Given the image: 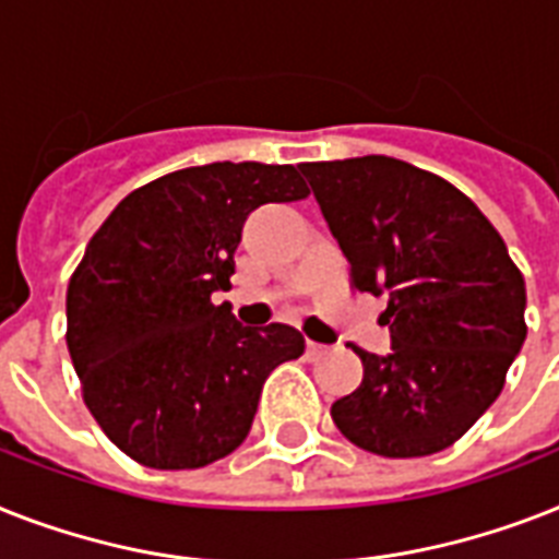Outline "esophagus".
<instances>
[{"label":"esophagus","instance_id":"34e87169","mask_svg":"<svg viewBox=\"0 0 559 559\" xmlns=\"http://www.w3.org/2000/svg\"><path fill=\"white\" fill-rule=\"evenodd\" d=\"M326 353H330V347H324V344L307 342V358H310V361H319V358H324Z\"/></svg>","mask_w":559,"mask_h":559}]
</instances>
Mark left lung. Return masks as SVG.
I'll return each instance as SVG.
<instances>
[{
  "mask_svg": "<svg viewBox=\"0 0 559 559\" xmlns=\"http://www.w3.org/2000/svg\"><path fill=\"white\" fill-rule=\"evenodd\" d=\"M358 293L388 295L393 353L330 411L361 451L451 448L493 405L525 342V281L491 221L433 171L367 154L301 163Z\"/></svg>",
  "mask_w": 559,
  "mask_h": 559,
  "instance_id": "obj_1",
  "label": "left lung"
}]
</instances>
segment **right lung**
Returning a JSON list of instances; mask_svg holds the SVG:
<instances>
[{"mask_svg":"<svg viewBox=\"0 0 559 559\" xmlns=\"http://www.w3.org/2000/svg\"><path fill=\"white\" fill-rule=\"evenodd\" d=\"M310 194L295 166L209 163L140 186L68 281L66 342L83 402L126 456L203 468L247 439L266 376L304 353L287 324L240 326L229 289L252 209Z\"/></svg>","mask_w":559,"mask_h":559,"instance_id":"1","label":"right lung"}]
</instances>
